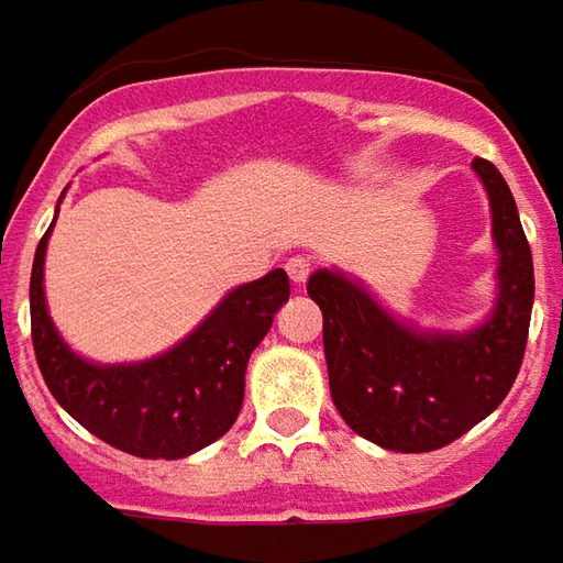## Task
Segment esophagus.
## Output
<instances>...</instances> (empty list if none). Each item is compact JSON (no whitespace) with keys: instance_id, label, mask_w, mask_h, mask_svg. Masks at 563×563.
<instances>
[{"instance_id":"34e87169","label":"esophagus","mask_w":563,"mask_h":563,"mask_svg":"<svg viewBox=\"0 0 563 563\" xmlns=\"http://www.w3.org/2000/svg\"><path fill=\"white\" fill-rule=\"evenodd\" d=\"M285 269H288L290 282H297V285H300V282H306V278L312 275V260L303 257V254H297V257L288 260V266H285Z\"/></svg>"}]
</instances>
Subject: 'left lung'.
<instances>
[{"label": "left lung", "mask_w": 563, "mask_h": 563, "mask_svg": "<svg viewBox=\"0 0 563 563\" xmlns=\"http://www.w3.org/2000/svg\"><path fill=\"white\" fill-rule=\"evenodd\" d=\"M472 168L487 186L499 247V303L478 331L420 336L343 275L316 273L309 297L324 316L331 398L352 432L386 451L426 453L494 413L521 371L533 309V257L509 184L494 162Z\"/></svg>", "instance_id": "left-lung-1"}]
</instances>
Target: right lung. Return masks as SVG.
<instances>
[{"label": "right lung", "mask_w": 563, "mask_h": 563, "mask_svg": "<svg viewBox=\"0 0 563 563\" xmlns=\"http://www.w3.org/2000/svg\"><path fill=\"white\" fill-rule=\"evenodd\" d=\"M52 232V227H48ZM42 235L30 275V333L48 393L91 435L143 460H180L230 432L247 358L290 297L285 269L235 288L180 346L143 364L97 367L76 358L45 312Z\"/></svg>", "instance_id": "add662e5"}]
</instances>
